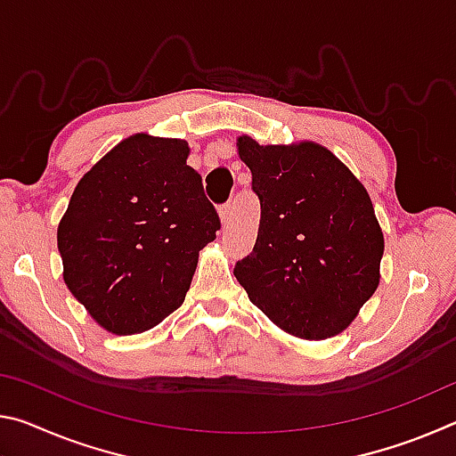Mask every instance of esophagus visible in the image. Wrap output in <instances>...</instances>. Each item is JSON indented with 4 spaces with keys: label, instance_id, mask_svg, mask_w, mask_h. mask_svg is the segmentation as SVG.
<instances>
[{
    "label": "esophagus",
    "instance_id": "obj_1",
    "mask_svg": "<svg viewBox=\"0 0 456 456\" xmlns=\"http://www.w3.org/2000/svg\"><path fill=\"white\" fill-rule=\"evenodd\" d=\"M219 217H221L223 227H227L229 221H231V205H229V203L221 207V209H219Z\"/></svg>",
    "mask_w": 456,
    "mask_h": 456
}]
</instances>
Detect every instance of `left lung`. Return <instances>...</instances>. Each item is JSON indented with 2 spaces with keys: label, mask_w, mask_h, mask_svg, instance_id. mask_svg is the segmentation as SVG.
Returning <instances> with one entry per match:
<instances>
[{
  "label": "left lung",
  "mask_w": 456,
  "mask_h": 456,
  "mask_svg": "<svg viewBox=\"0 0 456 456\" xmlns=\"http://www.w3.org/2000/svg\"><path fill=\"white\" fill-rule=\"evenodd\" d=\"M261 205L257 241L235 277L275 326L304 339L338 336L380 283L384 235L372 200L326 146L237 138Z\"/></svg>",
  "instance_id": "8db88e82"
}]
</instances>
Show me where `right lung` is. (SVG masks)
Here are the masks:
<instances>
[{
    "label": "right lung",
    "instance_id": "obj_1",
    "mask_svg": "<svg viewBox=\"0 0 456 456\" xmlns=\"http://www.w3.org/2000/svg\"><path fill=\"white\" fill-rule=\"evenodd\" d=\"M181 138L138 133L82 176L58 225L64 281L104 330L138 334L184 302L221 229Z\"/></svg>",
    "mask_w": 456,
    "mask_h": 456
}]
</instances>
